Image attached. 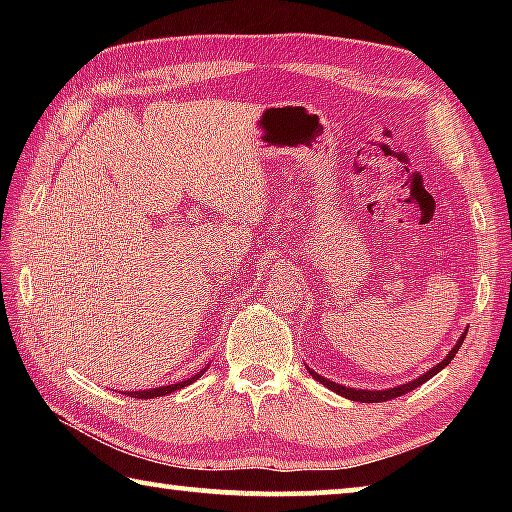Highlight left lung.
I'll list each match as a JSON object with an SVG mask.
<instances>
[{"label":"left lung","instance_id":"obj_1","mask_svg":"<svg viewBox=\"0 0 512 512\" xmlns=\"http://www.w3.org/2000/svg\"><path fill=\"white\" fill-rule=\"evenodd\" d=\"M465 334H467V332H465ZM465 334L461 336V339H458V343L454 345L452 352H449L447 357L438 363V366H433L429 372H424L422 377L409 381V384H402V386L388 388V391H361V388L357 391V388L341 386V384H336V381H329V379H325V377H320L318 372H314L311 368H307V370H309V375H311V377H314L316 381H320V384H323V386H327L329 391H334V393H339V395H343V397H348V400H352V402H368V404H370V402H388V400H395V397H400V395H406L409 391H415V388L422 386L424 381L431 379L433 375H436V372H440V370H443L445 366H449V363H452V359L456 357L458 348H461V345H463V341H465Z\"/></svg>","mask_w":512,"mask_h":512}]
</instances>
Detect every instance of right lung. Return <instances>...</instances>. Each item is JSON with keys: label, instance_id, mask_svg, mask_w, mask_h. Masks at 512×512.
I'll return each mask as SVG.
<instances>
[{"label": "right lung", "instance_id": "obj_1", "mask_svg": "<svg viewBox=\"0 0 512 512\" xmlns=\"http://www.w3.org/2000/svg\"><path fill=\"white\" fill-rule=\"evenodd\" d=\"M205 372V370H203ZM201 372V375H203ZM201 375H194V377H189V379H185V381H180V384H171V386H160V388H151V391H131V393H126L128 397H137V400H151V397H160V395H167V393H173V391H178V388H185V386H189L192 384V381H196L198 377Z\"/></svg>", "mask_w": 512, "mask_h": 512}]
</instances>
